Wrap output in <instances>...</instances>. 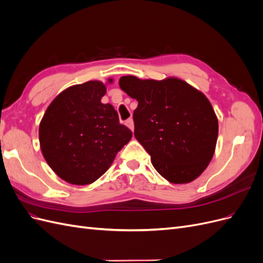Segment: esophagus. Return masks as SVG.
Segmentation results:
<instances>
[{"label":"esophagus","mask_w":263,"mask_h":263,"mask_svg":"<svg viewBox=\"0 0 263 263\" xmlns=\"http://www.w3.org/2000/svg\"><path fill=\"white\" fill-rule=\"evenodd\" d=\"M125 125L128 127V128L133 132L134 130V121H133V118H128L127 119V121L125 122Z\"/></svg>","instance_id":"1"}]
</instances>
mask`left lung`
Wrapping results in <instances>:
<instances>
[{"label":"left lung","instance_id":"1","mask_svg":"<svg viewBox=\"0 0 263 263\" xmlns=\"http://www.w3.org/2000/svg\"><path fill=\"white\" fill-rule=\"evenodd\" d=\"M121 89L138 101L134 135L159 174L171 183L195 180L212 160L218 121L205 95L179 79H119Z\"/></svg>","mask_w":263,"mask_h":263}]
</instances>
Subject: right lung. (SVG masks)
<instances>
[{
  "instance_id": "obj_1",
  "label": "right lung",
  "mask_w": 263,
  "mask_h": 263,
  "mask_svg": "<svg viewBox=\"0 0 263 263\" xmlns=\"http://www.w3.org/2000/svg\"><path fill=\"white\" fill-rule=\"evenodd\" d=\"M105 93L100 81L70 86L51 102L39 125L47 163L71 184L97 181L132 139L133 133L119 123L114 107L101 103Z\"/></svg>"
}]
</instances>
